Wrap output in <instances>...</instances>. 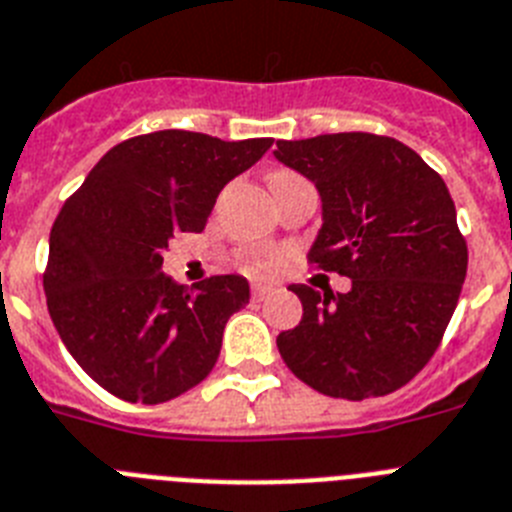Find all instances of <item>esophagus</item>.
I'll list each match as a JSON object with an SVG mask.
<instances>
[{"mask_svg": "<svg viewBox=\"0 0 512 512\" xmlns=\"http://www.w3.org/2000/svg\"><path fill=\"white\" fill-rule=\"evenodd\" d=\"M273 291H276L273 286H265V283H255V286H252V299H255V302H263V299H268Z\"/></svg>", "mask_w": 512, "mask_h": 512, "instance_id": "34e87169", "label": "esophagus"}]
</instances>
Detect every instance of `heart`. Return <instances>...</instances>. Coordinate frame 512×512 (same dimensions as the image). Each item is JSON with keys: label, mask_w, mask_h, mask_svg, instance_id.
Instances as JSON below:
<instances>
[{"label": "heart", "mask_w": 512, "mask_h": 512, "mask_svg": "<svg viewBox=\"0 0 512 512\" xmlns=\"http://www.w3.org/2000/svg\"><path fill=\"white\" fill-rule=\"evenodd\" d=\"M289 176H296L291 174V171H276V174H270V179H289ZM268 263H260V268H265Z\"/></svg>", "instance_id": "heart-1"}]
</instances>
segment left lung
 Returning a JSON list of instances; mask_svg holds the SVG:
<instances>
[{"mask_svg": "<svg viewBox=\"0 0 512 512\" xmlns=\"http://www.w3.org/2000/svg\"><path fill=\"white\" fill-rule=\"evenodd\" d=\"M273 156L320 195L309 260L351 278L346 294L291 286L304 315L276 338L283 362L330 398L393 393L432 359L466 281L448 187L409 145L369 132L278 140Z\"/></svg>", "mask_w": 512, "mask_h": 512, "instance_id": "obj_1", "label": "left lung"}]
</instances>
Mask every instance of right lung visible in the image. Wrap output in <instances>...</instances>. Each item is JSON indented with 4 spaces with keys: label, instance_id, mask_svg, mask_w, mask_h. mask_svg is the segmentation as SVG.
Returning a JSON list of instances; mask_svg holds the SVG:
<instances>
[{
    "label": "right lung",
    "instance_id": "right-lung-1",
    "mask_svg": "<svg viewBox=\"0 0 512 512\" xmlns=\"http://www.w3.org/2000/svg\"><path fill=\"white\" fill-rule=\"evenodd\" d=\"M270 145L273 137L226 143L184 130L132 137L62 205L46 304L67 351L101 388L163 403L208 377L226 322L249 304V283L213 276L190 289L163 273V252L176 234H200L218 192Z\"/></svg>",
    "mask_w": 512,
    "mask_h": 512
}]
</instances>
